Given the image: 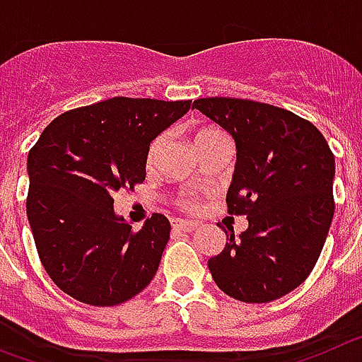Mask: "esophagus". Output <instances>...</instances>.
<instances>
[{
  "label": "esophagus",
  "instance_id": "1",
  "mask_svg": "<svg viewBox=\"0 0 362 362\" xmlns=\"http://www.w3.org/2000/svg\"><path fill=\"white\" fill-rule=\"evenodd\" d=\"M171 226L173 231H182V233H191L193 229H197V224L189 220H173Z\"/></svg>",
  "mask_w": 362,
  "mask_h": 362
}]
</instances>
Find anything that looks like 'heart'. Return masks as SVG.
Here are the masks:
<instances>
[{
	"label": "heart",
	"instance_id": "1",
	"mask_svg": "<svg viewBox=\"0 0 362 362\" xmlns=\"http://www.w3.org/2000/svg\"><path fill=\"white\" fill-rule=\"evenodd\" d=\"M220 134H222V133H220L218 129H215V127H202V129H199V131L194 133V146H197V144H200V142H204V140H207V138L220 136ZM163 142H165V134H160V136H156L155 140L151 142L149 151H147V163L155 162L156 155H158L160 149H162ZM180 204L184 207H189L191 206L189 200H185V199L180 200Z\"/></svg>",
	"mask_w": 362,
	"mask_h": 362
}]
</instances>
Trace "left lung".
Wrapping results in <instances>:
<instances>
[{"label": "left lung", "mask_w": 362, "mask_h": 362, "mask_svg": "<svg viewBox=\"0 0 362 362\" xmlns=\"http://www.w3.org/2000/svg\"><path fill=\"white\" fill-rule=\"evenodd\" d=\"M235 140L237 163L226 202L247 229L226 231L207 260L213 281L242 303H272L303 284L319 259L333 211L335 158L312 122L269 103L194 100Z\"/></svg>", "instance_id": "1"}]
</instances>
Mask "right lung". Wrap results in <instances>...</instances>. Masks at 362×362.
<instances>
[{
  "instance_id": "obj_1",
  "label": "right lung",
  "mask_w": 362,
  "mask_h": 362,
  "mask_svg": "<svg viewBox=\"0 0 362 362\" xmlns=\"http://www.w3.org/2000/svg\"><path fill=\"white\" fill-rule=\"evenodd\" d=\"M189 100H103L59 115L29 151L27 216L43 268L80 303L116 306L153 281L171 224L153 213L133 231L112 194L146 180L147 151Z\"/></svg>"
}]
</instances>
